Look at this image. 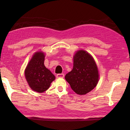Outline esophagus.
I'll list each match as a JSON object with an SVG mask.
<instances>
[{"label":"esophagus","mask_w":130,"mask_h":130,"mask_svg":"<svg viewBox=\"0 0 130 130\" xmlns=\"http://www.w3.org/2000/svg\"><path fill=\"white\" fill-rule=\"evenodd\" d=\"M56 77L57 78H63L64 77V74H57Z\"/></svg>","instance_id":"34e87169"}]
</instances>
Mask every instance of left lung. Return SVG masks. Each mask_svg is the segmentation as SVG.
<instances>
[{
  "instance_id": "1",
  "label": "left lung",
  "mask_w": 130,
  "mask_h": 130,
  "mask_svg": "<svg viewBox=\"0 0 130 130\" xmlns=\"http://www.w3.org/2000/svg\"><path fill=\"white\" fill-rule=\"evenodd\" d=\"M73 70L65 76L74 92L84 95L97 85L99 73L93 57L84 50L77 51L73 57Z\"/></svg>"
}]
</instances>
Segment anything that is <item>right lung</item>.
Wrapping results in <instances>:
<instances>
[{
	"mask_svg": "<svg viewBox=\"0 0 130 130\" xmlns=\"http://www.w3.org/2000/svg\"><path fill=\"white\" fill-rule=\"evenodd\" d=\"M45 54L42 51L33 55L24 71L25 78L31 89L38 93L47 90L55 76L44 65Z\"/></svg>",
	"mask_w": 130,
	"mask_h": 130,
	"instance_id": "obj_1",
	"label": "right lung"
}]
</instances>
